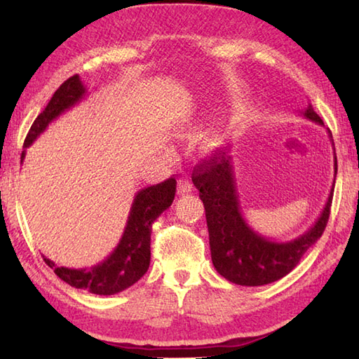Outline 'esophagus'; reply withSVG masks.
Returning a JSON list of instances; mask_svg holds the SVG:
<instances>
[{
    "label": "esophagus",
    "mask_w": 359,
    "mask_h": 359,
    "mask_svg": "<svg viewBox=\"0 0 359 359\" xmlns=\"http://www.w3.org/2000/svg\"><path fill=\"white\" fill-rule=\"evenodd\" d=\"M177 187H179V194H188L193 191V182L189 177H180Z\"/></svg>",
    "instance_id": "esophagus-1"
}]
</instances>
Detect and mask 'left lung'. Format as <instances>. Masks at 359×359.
I'll list each match as a JSON object with an SVG mask.
<instances>
[{
    "label": "left lung",
    "mask_w": 359,
    "mask_h": 359,
    "mask_svg": "<svg viewBox=\"0 0 359 359\" xmlns=\"http://www.w3.org/2000/svg\"><path fill=\"white\" fill-rule=\"evenodd\" d=\"M301 116L324 126V121L309 104ZM329 133L334 149L332 133ZM334 179H337V154L333 152ZM193 184L199 189L207 216L211 261L220 276L238 285L257 287L271 284L287 276L299 264L302 256L321 238L329 222L334 180L327 202L310 230L299 238L276 242L251 228L242 216L238 184L234 177L233 158L219 151L215 157L194 168Z\"/></svg>",
    "instance_id": "8db88e82"
}]
</instances>
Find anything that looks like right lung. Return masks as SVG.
Masks as SVG:
<instances>
[{"mask_svg":"<svg viewBox=\"0 0 359 359\" xmlns=\"http://www.w3.org/2000/svg\"><path fill=\"white\" fill-rule=\"evenodd\" d=\"M88 89L79 75H74L60 86L44 111L30 126L21 152V163L26 156V148L32 144L46 128L69 111L86 97ZM175 179H168L162 184L152 185L137 191L131 211L126 220L125 231L112 253L103 262L90 269H67L57 266L50 259L44 262L53 269L57 276L75 288L88 290L94 294H116L134 285L149 269L151 261V226L162 212L171 207L175 194Z\"/></svg>","mask_w":359,"mask_h":359,"instance_id":"obj_1","label":"right lung"}]
</instances>
